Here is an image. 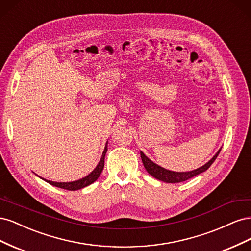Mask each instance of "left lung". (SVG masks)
<instances>
[{"label": "left lung", "mask_w": 251, "mask_h": 251, "mask_svg": "<svg viewBox=\"0 0 251 251\" xmlns=\"http://www.w3.org/2000/svg\"><path fill=\"white\" fill-rule=\"evenodd\" d=\"M220 151L221 150H219L218 153L214 157H212L207 163H205L203 166H201V168L191 171V172H182V173L172 172V171L161 168V166H159L158 164L150 160V159L146 155H144L142 151H140V156H141L142 163L144 165V169H146L147 172L150 175H151L154 178L160 180V181H163V182H166V183H179V182L186 181L187 179H191V178L197 176V175H199V174L206 171L216 160V158L218 157Z\"/></svg>", "instance_id": "obj_1"}]
</instances>
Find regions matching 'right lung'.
<instances>
[{"mask_svg": "<svg viewBox=\"0 0 251 251\" xmlns=\"http://www.w3.org/2000/svg\"><path fill=\"white\" fill-rule=\"evenodd\" d=\"M107 151H108V142L105 143L104 151H103L102 156L100 158V161L98 162L94 171H92V173H90L85 178L79 179L77 181H73V182H54V181H50V180H46L43 178L42 179L48 182L49 184H51L53 186L64 188V189H67V191H77V189H81L90 184H92L93 182H95L97 180V178L100 176V174H101V172L103 170V166H104V156H105V153H107Z\"/></svg>", "mask_w": 251, "mask_h": 251, "instance_id": "right-lung-1", "label": "right lung"}]
</instances>
